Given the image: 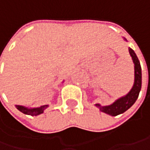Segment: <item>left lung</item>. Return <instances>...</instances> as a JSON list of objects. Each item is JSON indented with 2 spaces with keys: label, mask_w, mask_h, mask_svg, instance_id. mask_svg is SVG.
Here are the masks:
<instances>
[{
  "label": "left lung",
  "mask_w": 150,
  "mask_h": 150,
  "mask_svg": "<svg viewBox=\"0 0 150 150\" xmlns=\"http://www.w3.org/2000/svg\"><path fill=\"white\" fill-rule=\"evenodd\" d=\"M125 41H127L124 38ZM130 56L132 57L133 62L134 63V86L131 88L129 93H127L124 97L119 98L118 99L112 103V104L108 106H101L99 103H96L95 106L99 108L101 112H103L109 114L111 116H117L118 114H121L125 111H127L130 107L133 106L139 97V92L141 89L142 85V72L141 66L139 63V61L138 59L135 52L134 50L129 48Z\"/></svg>",
  "instance_id": "obj_1"
}]
</instances>
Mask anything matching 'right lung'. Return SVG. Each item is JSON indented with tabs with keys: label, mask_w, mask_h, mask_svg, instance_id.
Returning <instances> with one entry per match:
<instances>
[{
	"label": "right lung",
	"mask_w": 150,
	"mask_h": 150,
	"mask_svg": "<svg viewBox=\"0 0 150 150\" xmlns=\"http://www.w3.org/2000/svg\"><path fill=\"white\" fill-rule=\"evenodd\" d=\"M48 107V105H42L39 108H28L26 107L21 106V105H16V108L21 111V112L27 114V115H32V116H37L44 112V110Z\"/></svg>",
	"instance_id": "add662e5"
}]
</instances>
